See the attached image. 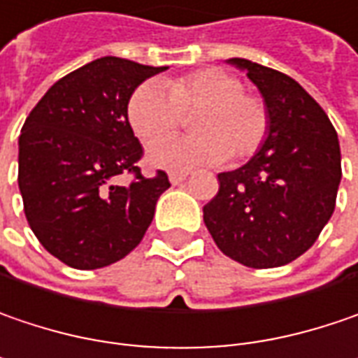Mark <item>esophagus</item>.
I'll return each instance as SVG.
<instances>
[{
  "label": "esophagus",
  "mask_w": 358,
  "mask_h": 358,
  "mask_svg": "<svg viewBox=\"0 0 358 358\" xmlns=\"http://www.w3.org/2000/svg\"><path fill=\"white\" fill-rule=\"evenodd\" d=\"M186 172H170V182L172 184H180V182H184L186 180Z\"/></svg>",
  "instance_id": "obj_1"
}]
</instances>
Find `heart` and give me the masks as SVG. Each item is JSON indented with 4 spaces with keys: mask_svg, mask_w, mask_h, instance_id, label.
<instances>
[{
    "mask_svg": "<svg viewBox=\"0 0 358 358\" xmlns=\"http://www.w3.org/2000/svg\"><path fill=\"white\" fill-rule=\"evenodd\" d=\"M192 110V134L163 136ZM127 121L141 141L164 138L150 148L148 159L166 170L251 158L262 150L271 125L262 96L243 91L241 78L222 69H200L170 78L166 91L156 83L139 85L127 101Z\"/></svg>",
    "mask_w": 358,
    "mask_h": 358,
    "instance_id": "b5f03b06",
    "label": "heart"
}]
</instances>
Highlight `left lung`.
Here are the masks:
<instances>
[{
	"label": "left lung",
	"mask_w": 358,
	"mask_h": 358,
	"mask_svg": "<svg viewBox=\"0 0 358 358\" xmlns=\"http://www.w3.org/2000/svg\"><path fill=\"white\" fill-rule=\"evenodd\" d=\"M262 91L271 125L243 168L219 174L204 224L222 253L247 267H280L306 253L334 213L338 137L324 109L287 74L231 58Z\"/></svg>",
	"instance_id": "8db88e82"
}]
</instances>
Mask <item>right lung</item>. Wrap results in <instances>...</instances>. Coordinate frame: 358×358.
<instances>
[{
  "label": "right lung",
  "instance_id": "1",
  "mask_svg": "<svg viewBox=\"0 0 358 358\" xmlns=\"http://www.w3.org/2000/svg\"><path fill=\"white\" fill-rule=\"evenodd\" d=\"M166 71L103 56L54 83L22 127L17 184L28 224L56 259L99 269L129 255L152 224L170 180L145 178L127 121L137 87ZM129 173L123 187L117 176Z\"/></svg>",
  "mask_w": 358,
  "mask_h": 358
}]
</instances>
